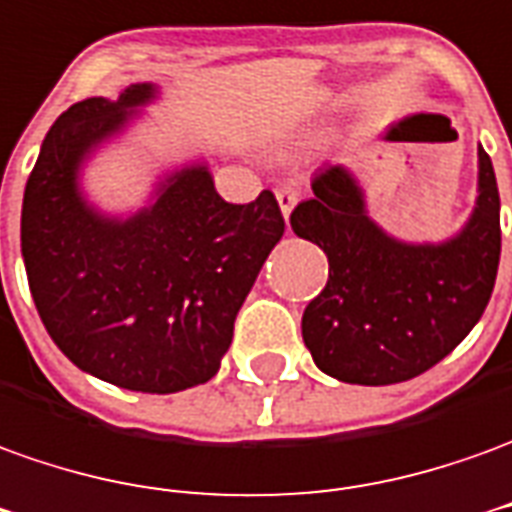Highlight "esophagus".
<instances>
[{"label":"esophagus","instance_id":"esophagus-1","mask_svg":"<svg viewBox=\"0 0 512 512\" xmlns=\"http://www.w3.org/2000/svg\"><path fill=\"white\" fill-rule=\"evenodd\" d=\"M277 202H280L282 216L288 219L291 210L296 207V202H299V188H296V185H280V188H277Z\"/></svg>","mask_w":512,"mask_h":512}]
</instances>
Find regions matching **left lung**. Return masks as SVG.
<instances>
[{
    "mask_svg": "<svg viewBox=\"0 0 512 512\" xmlns=\"http://www.w3.org/2000/svg\"><path fill=\"white\" fill-rule=\"evenodd\" d=\"M477 205L441 244H405L368 219L355 174L327 166L291 227L330 260V280L305 307L302 338L316 366L352 385H393L441 363L474 330L496 282L502 230L491 157L480 146Z\"/></svg>",
    "mask_w": 512,
    "mask_h": 512,
    "instance_id": "obj_1",
    "label": "left lung"
}]
</instances>
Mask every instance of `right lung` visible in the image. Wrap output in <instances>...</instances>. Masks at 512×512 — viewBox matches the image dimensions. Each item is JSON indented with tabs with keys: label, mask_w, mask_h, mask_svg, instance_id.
<instances>
[{
	"label": "right lung",
	"mask_w": 512,
	"mask_h": 512,
	"mask_svg": "<svg viewBox=\"0 0 512 512\" xmlns=\"http://www.w3.org/2000/svg\"><path fill=\"white\" fill-rule=\"evenodd\" d=\"M155 96L132 82L116 102L91 96L60 113L24 188L21 257L38 316L74 366L127 391L177 393L216 377L285 219L271 191L224 202L205 163L166 174L127 219L99 213L80 166Z\"/></svg>",
	"instance_id": "obj_1"
}]
</instances>
